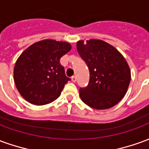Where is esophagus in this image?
<instances>
[{"instance_id":"esophagus-1","label":"esophagus","mask_w":149,"mask_h":149,"mask_svg":"<svg viewBox=\"0 0 149 149\" xmlns=\"http://www.w3.org/2000/svg\"><path fill=\"white\" fill-rule=\"evenodd\" d=\"M72 82H76V81H77V77H76V76L72 77Z\"/></svg>"}]
</instances>
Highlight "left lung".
Returning <instances> with one entry per match:
<instances>
[{
	"mask_svg": "<svg viewBox=\"0 0 149 149\" xmlns=\"http://www.w3.org/2000/svg\"><path fill=\"white\" fill-rule=\"evenodd\" d=\"M77 52L89 69V81L79 90L82 101L96 109L112 108L125 97L131 72L124 56L101 40L77 43Z\"/></svg>",
	"mask_w": 149,
	"mask_h": 149,
	"instance_id": "1",
	"label": "left lung"
}]
</instances>
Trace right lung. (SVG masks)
<instances>
[{
	"label": "right lung",
	"instance_id": "right-lung-1",
	"mask_svg": "<svg viewBox=\"0 0 149 149\" xmlns=\"http://www.w3.org/2000/svg\"><path fill=\"white\" fill-rule=\"evenodd\" d=\"M71 49L70 44L43 40L29 46L15 64L14 82L29 103L44 105L56 100L70 78L60 59Z\"/></svg>",
	"mask_w": 149,
	"mask_h": 149
}]
</instances>
